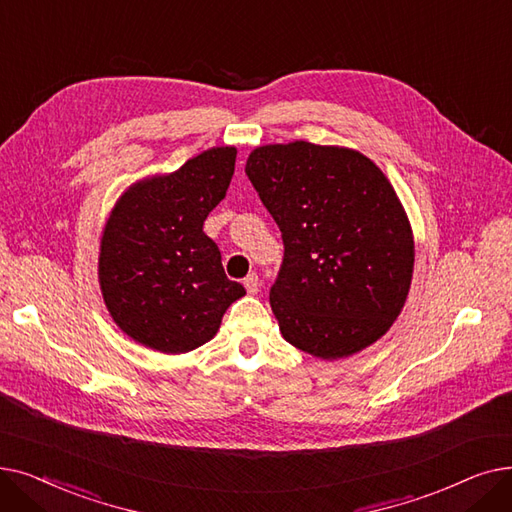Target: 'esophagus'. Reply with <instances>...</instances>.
<instances>
[{
    "label": "esophagus",
    "mask_w": 512,
    "mask_h": 512,
    "mask_svg": "<svg viewBox=\"0 0 512 512\" xmlns=\"http://www.w3.org/2000/svg\"><path fill=\"white\" fill-rule=\"evenodd\" d=\"M243 285H246V291H248L250 296H256V294H258V289H260V281H258V275H256V273L248 275L246 279H243Z\"/></svg>",
    "instance_id": "obj_1"
}]
</instances>
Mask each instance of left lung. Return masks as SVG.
<instances>
[{
	"label": "left lung",
	"instance_id": "8db88e82",
	"mask_svg": "<svg viewBox=\"0 0 512 512\" xmlns=\"http://www.w3.org/2000/svg\"><path fill=\"white\" fill-rule=\"evenodd\" d=\"M246 173L281 229L271 308L285 342L321 360L362 352L400 316L415 235L394 185L358 150L258 145Z\"/></svg>",
	"mask_w": 512,
	"mask_h": 512
}]
</instances>
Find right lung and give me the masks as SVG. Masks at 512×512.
Listing matches in <instances>:
<instances>
[{"label": "right lung", "mask_w": 512, "mask_h": 512, "mask_svg": "<svg viewBox=\"0 0 512 512\" xmlns=\"http://www.w3.org/2000/svg\"><path fill=\"white\" fill-rule=\"evenodd\" d=\"M233 145L210 148L173 173L120 193L100 239L97 281L116 327L139 346L185 354L204 346L227 308L246 296L229 281L221 250L204 233L235 170Z\"/></svg>", "instance_id": "add662e5"}]
</instances>
